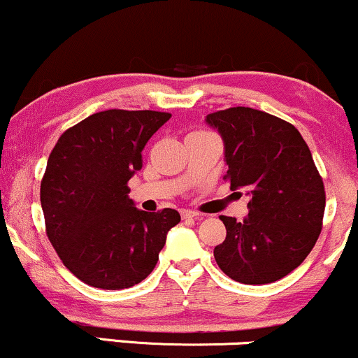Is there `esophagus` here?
<instances>
[{"mask_svg":"<svg viewBox=\"0 0 358 358\" xmlns=\"http://www.w3.org/2000/svg\"><path fill=\"white\" fill-rule=\"evenodd\" d=\"M182 217L185 220H190V219H199V213L193 212V210H188V208H185L182 210Z\"/></svg>","mask_w":358,"mask_h":358,"instance_id":"esophagus-1","label":"esophagus"}]
</instances>
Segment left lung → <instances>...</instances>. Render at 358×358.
<instances>
[{"mask_svg": "<svg viewBox=\"0 0 358 358\" xmlns=\"http://www.w3.org/2000/svg\"><path fill=\"white\" fill-rule=\"evenodd\" d=\"M224 139V180L248 188L242 222L222 215L227 236L213 249L219 268L244 285H268L305 261L323 227L324 187L299 131L273 114L231 108L208 114Z\"/></svg>", "mask_w": 358, "mask_h": 358, "instance_id": "left-lung-1", "label": "left lung"}]
</instances>
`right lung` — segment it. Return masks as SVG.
Returning <instances> with one entry per match:
<instances>
[{
	"mask_svg": "<svg viewBox=\"0 0 358 358\" xmlns=\"http://www.w3.org/2000/svg\"><path fill=\"white\" fill-rule=\"evenodd\" d=\"M170 113L109 109L85 117L59 138L40 185L48 241L76 278L101 289L131 287L155 269L173 208L145 212L127 182L143 150Z\"/></svg>",
	"mask_w": 358,
	"mask_h": 358,
	"instance_id": "right-lung-1",
	"label": "right lung"
}]
</instances>
